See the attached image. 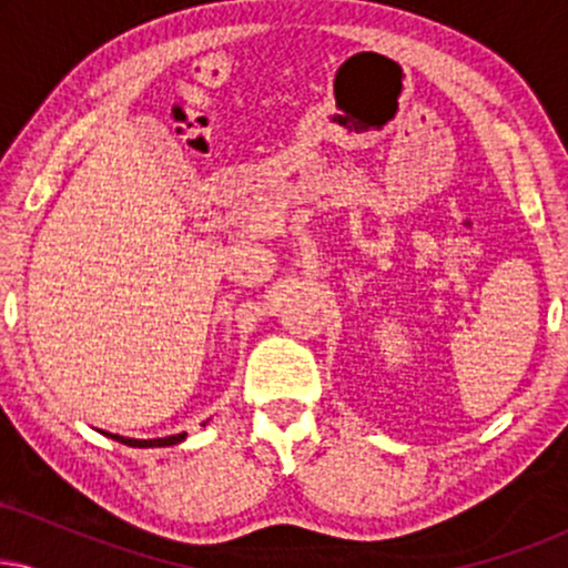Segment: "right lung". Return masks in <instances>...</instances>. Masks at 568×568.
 <instances>
[{
  "instance_id": "obj_1",
  "label": "right lung",
  "mask_w": 568,
  "mask_h": 568,
  "mask_svg": "<svg viewBox=\"0 0 568 568\" xmlns=\"http://www.w3.org/2000/svg\"><path fill=\"white\" fill-rule=\"evenodd\" d=\"M205 427V425H202ZM109 438L125 443V446H133V448H160V446H175V443H181L186 438V433H179V435H168V438H152V440H135V438H120V435H112L106 433Z\"/></svg>"
}]
</instances>
